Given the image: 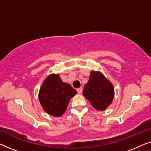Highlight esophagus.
<instances>
[{"label": "esophagus", "instance_id": "obj_1", "mask_svg": "<svg viewBox=\"0 0 151 151\" xmlns=\"http://www.w3.org/2000/svg\"><path fill=\"white\" fill-rule=\"evenodd\" d=\"M82 91H83V88H82V87H80V88H77V91H78V93H80V94L82 93Z\"/></svg>", "mask_w": 151, "mask_h": 151}]
</instances>
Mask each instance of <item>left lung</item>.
<instances>
[{"instance_id":"1","label":"left lung","mask_w":151,"mask_h":151,"mask_svg":"<svg viewBox=\"0 0 151 151\" xmlns=\"http://www.w3.org/2000/svg\"><path fill=\"white\" fill-rule=\"evenodd\" d=\"M83 95L95 109L104 111L112 103L114 88L101 72L92 71L84 86Z\"/></svg>"}]
</instances>
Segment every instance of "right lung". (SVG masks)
<instances>
[{
  "label": "right lung",
  "mask_w": 151,
  "mask_h": 151,
  "mask_svg": "<svg viewBox=\"0 0 151 151\" xmlns=\"http://www.w3.org/2000/svg\"><path fill=\"white\" fill-rule=\"evenodd\" d=\"M77 91L69 84L62 81L59 74H51L41 86L38 98L45 112L60 117L67 110L70 100Z\"/></svg>",
  "instance_id": "add662e5"
}]
</instances>
